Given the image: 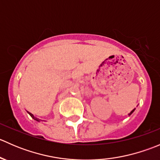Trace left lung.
Here are the masks:
<instances>
[{
  "label": "left lung",
  "instance_id": "1",
  "mask_svg": "<svg viewBox=\"0 0 160 160\" xmlns=\"http://www.w3.org/2000/svg\"><path fill=\"white\" fill-rule=\"evenodd\" d=\"M135 109H133V110H132V111H131V112L129 113V114H128V115H129V116H130V115H131V114H132V113H133V112H134V111H135Z\"/></svg>",
  "mask_w": 160,
  "mask_h": 160
}]
</instances>
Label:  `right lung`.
Segmentation results:
<instances>
[{"mask_svg":"<svg viewBox=\"0 0 160 160\" xmlns=\"http://www.w3.org/2000/svg\"><path fill=\"white\" fill-rule=\"evenodd\" d=\"M27 112H28V114H29V115L31 116V117H32V118H33V119H34V120L37 121V122H40V121H42V120H41V119H39V118H35V116H34V115H33V114H32V113L28 112V111H27Z\"/></svg>","mask_w":160,"mask_h":160,"instance_id":"right-lung-1","label":"right lung"}]
</instances>
